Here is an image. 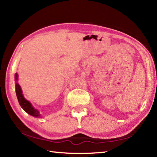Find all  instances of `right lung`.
I'll return each instance as SVG.
<instances>
[{"mask_svg": "<svg viewBox=\"0 0 157 157\" xmlns=\"http://www.w3.org/2000/svg\"><path fill=\"white\" fill-rule=\"evenodd\" d=\"M17 73H15V79L16 82L17 81ZM15 92L19 103L20 106H21V108L24 110L26 113H28L29 115L34 116L35 117H40V114L39 111L37 109H34L31 103L23 97L21 87H20V86L18 84V83L17 82L15 84Z\"/></svg>", "mask_w": 157, "mask_h": 157, "instance_id": "right-lung-1", "label": "right lung"}]
</instances>
